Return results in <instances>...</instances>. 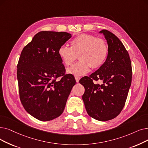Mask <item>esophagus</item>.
Listing matches in <instances>:
<instances>
[{
    "instance_id": "obj_1",
    "label": "esophagus",
    "mask_w": 148,
    "mask_h": 148,
    "mask_svg": "<svg viewBox=\"0 0 148 148\" xmlns=\"http://www.w3.org/2000/svg\"><path fill=\"white\" fill-rule=\"evenodd\" d=\"M75 79L76 82H79V80L80 79V77L77 76V75H75Z\"/></svg>"
}]
</instances>
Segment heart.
<instances>
[{
	"instance_id": "1",
	"label": "heart",
	"mask_w": 148,
	"mask_h": 148,
	"mask_svg": "<svg viewBox=\"0 0 148 148\" xmlns=\"http://www.w3.org/2000/svg\"><path fill=\"white\" fill-rule=\"evenodd\" d=\"M69 47L61 46L57 51L63 64L69 66L78 55L80 60L68 69V73L75 75H83L91 68H99L103 65L108 55V47L104 40L86 34L74 37Z\"/></svg>"
}]
</instances>
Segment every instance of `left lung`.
Here are the masks:
<instances>
[{
	"label": "left lung",
	"instance_id": "8db88e82",
	"mask_svg": "<svg viewBox=\"0 0 148 148\" xmlns=\"http://www.w3.org/2000/svg\"><path fill=\"white\" fill-rule=\"evenodd\" d=\"M108 55L103 65L79 82L85 87L82 99L89 116L99 121L116 117L125 106L132 81V67L127 51L119 38L106 29ZM101 80V85L93 80Z\"/></svg>",
	"mask_w": 148,
	"mask_h": 148
}]
</instances>
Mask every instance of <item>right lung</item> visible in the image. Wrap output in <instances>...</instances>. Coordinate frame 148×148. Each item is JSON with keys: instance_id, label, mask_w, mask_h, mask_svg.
<instances>
[{"instance_id": "obj_1", "label": "right lung", "mask_w": 148, "mask_h": 148, "mask_svg": "<svg viewBox=\"0 0 148 148\" xmlns=\"http://www.w3.org/2000/svg\"><path fill=\"white\" fill-rule=\"evenodd\" d=\"M71 37L66 32L40 31L21 53L17 72L20 99L27 112L39 120L59 117L75 84L73 75L65 74L57 53Z\"/></svg>"}]
</instances>
